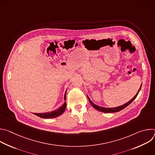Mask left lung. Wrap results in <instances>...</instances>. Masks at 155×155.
<instances>
[{
  "label": "left lung",
  "mask_w": 155,
  "mask_h": 155,
  "mask_svg": "<svg viewBox=\"0 0 155 155\" xmlns=\"http://www.w3.org/2000/svg\"><path fill=\"white\" fill-rule=\"evenodd\" d=\"M141 86H142V84H141V86H140V88H139V91L137 92V93L136 94V96H135L133 98H132L131 100H130L129 102H127V103H126V104H124V105H122L119 106V107H114V108H105V107H102L98 106V105L94 104L90 100V99L89 98V97H88L87 96V99H88V100H89L91 104L92 105V106H93L95 109L99 110V111H100V112H104V113H114V112H117L120 111V110H123V108H124L125 107H126L127 106H128L132 101H133L136 98V97L137 96V95H138V94H139V91H140V89H141Z\"/></svg>",
  "instance_id": "1"
}]
</instances>
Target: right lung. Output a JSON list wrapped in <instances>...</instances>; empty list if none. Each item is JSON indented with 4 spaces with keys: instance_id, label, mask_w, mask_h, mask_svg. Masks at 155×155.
I'll return each instance as SVG.
<instances>
[{
    "instance_id": "right-lung-1",
    "label": "right lung",
    "mask_w": 155,
    "mask_h": 155,
    "mask_svg": "<svg viewBox=\"0 0 155 155\" xmlns=\"http://www.w3.org/2000/svg\"><path fill=\"white\" fill-rule=\"evenodd\" d=\"M66 99L65 97V93L64 94V100ZM66 108V102H64L62 106L58 108L56 110H54V111L51 112H47V113H42V114H34L35 115L43 118H55L57 117L61 114H62Z\"/></svg>"
}]
</instances>
